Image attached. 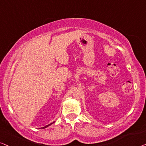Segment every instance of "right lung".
Here are the masks:
<instances>
[{"mask_svg":"<svg viewBox=\"0 0 146 146\" xmlns=\"http://www.w3.org/2000/svg\"><path fill=\"white\" fill-rule=\"evenodd\" d=\"M53 123H51V124H48V125H47V126H44V127H43V128H47V127H48L49 126H50V125L51 124H53Z\"/></svg>","mask_w":146,"mask_h":146,"instance_id":"right-lung-1","label":"right lung"}]
</instances>
